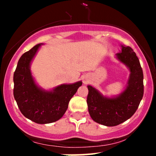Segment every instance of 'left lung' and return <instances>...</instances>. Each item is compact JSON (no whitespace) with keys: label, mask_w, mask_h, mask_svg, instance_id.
Listing matches in <instances>:
<instances>
[{"label":"left lung","mask_w":156,"mask_h":156,"mask_svg":"<svg viewBox=\"0 0 156 156\" xmlns=\"http://www.w3.org/2000/svg\"><path fill=\"white\" fill-rule=\"evenodd\" d=\"M117 58L128 66L130 71L128 85L117 98L102 96L97 89L88 86L87 105L92 119L105 126H116L124 122L136 112L144 94L143 71L133 50L122 45Z\"/></svg>","instance_id":"1"}]
</instances>
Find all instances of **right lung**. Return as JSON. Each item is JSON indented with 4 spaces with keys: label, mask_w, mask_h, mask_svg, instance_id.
<instances>
[{
    "label": "right lung",
    "mask_w": 156,
    "mask_h": 156,
    "mask_svg": "<svg viewBox=\"0 0 156 156\" xmlns=\"http://www.w3.org/2000/svg\"><path fill=\"white\" fill-rule=\"evenodd\" d=\"M41 44L23 53L14 73V97L21 113L38 124H47L62 117L73 96L82 85L81 81L63 84L51 92L37 86L30 71V63Z\"/></svg>",
    "instance_id": "right-lung-1"
}]
</instances>
